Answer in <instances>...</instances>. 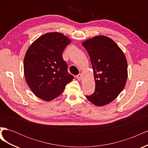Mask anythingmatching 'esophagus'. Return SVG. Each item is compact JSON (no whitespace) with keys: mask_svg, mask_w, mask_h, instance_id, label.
<instances>
[{"mask_svg":"<svg viewBox=\"0 0 148 148\" xmlns=\"http://www.w3.org/2000/svg\"><path fill=\"white\" fill-rule=\"evenodd\" d=\"M82 75L81 73H79L78 75H77V76H76V78H77L78 80H80L82 79Z\"/></svg>","mask_w":148,"mask_h":148,"instance_id":"34e87169","label":"esophagus"}]
</instances>
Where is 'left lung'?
<instances>
[{
  "instance_id": "1",
  "label": "left lung",
  "mask_w": 148,
  "mask_h": 148,
  "mask_svg": "<svg viewBox=\"0 0 148 148\" xmlns=\"http://www.w3.org/2000/svg\"><path fill=\"white\" fill-rule=\"evenodd\" d=\"M90 57L95 91L87 99L96 106L109 104L122 91L127 82V62L123 52L112 39L95 36L82 43Z\"/></svg>"
}]
</instances>
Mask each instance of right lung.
Here are the masks:
<instances>
[{
    "instance_id": "1",
    "label": "right lung",
    "mask_w": 148,
    "mask_h": 148,
    "mask_svg": "<svg viewBox=\"0 0 148 148\" xmlns=\"http://www.w3.org/2000/svg\"><path fill=\"white\" fill-rule=\"evenodd\" d=\"M70 40L60 33L42 35L31 44L24 59L26 83L37 97L44 101L55 99L72 81L62 53Z\"/></svg>"
}]
</instances>
